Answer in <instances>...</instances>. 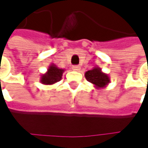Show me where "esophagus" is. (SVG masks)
Segmentation results:
<instances>
[{"instance_id": "1", "label": "esophagus", "mask_w": 148, "mask_h": 148, "mask_svg": "<svg viewBox=\"0 0 148 148\" xmlns=\"http://www.w3.org/2000/svg\"><path fill=\"white\" fill-rule=\"evenodd\" d=\"M72 69L74 71H79L80 70V67L79 66H73L72 67Z\"/></svg>"}]
</instances>
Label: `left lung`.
I'll list each match as a JSON object with an SVG mask.
<instances>
[{"label":"left lung","instance_id":"1","mask_svg":"<svg viewBox=\"0 0 148 148\" xmlns=\"http://www.w3.org/2000/svg\"><path fill=\"white\" fill-rule=\"evenodd\" d=\"M85 77L87 79V81L93 84L94 87L97 89L105 88L110 81V76L103 73L102 69L98 66L86 72Z\"/></svg>","mask_w":148,"mask_h":148}]
</instances>
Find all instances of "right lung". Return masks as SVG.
Segmentation results:
<instances>
[{
  "label": "right lung",
  "instance_id": "add662e5",
  "mask_svg": "<svg viewBox=\"0 0 148 148\" xmlns=\"http://www.w3.org/2000/svg\"><path fill=\"white\" fill-rule=\"evenodd\" d=\"M65 70L59 69L55 64H50L45 74L41 75L40 82L44 85H53L61 80L62 74Z\"/></svg>",
  "mask_w": 148,
  "mask_h": 148
}]
</instances>
